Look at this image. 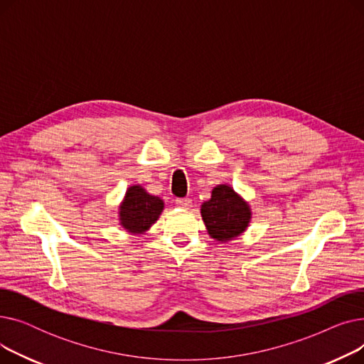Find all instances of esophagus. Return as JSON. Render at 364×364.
I'll use <instances>...</instances> for the list:
<instances>
[{"mask_svg": "<svg viewBox=\"0 0 364 364\" xmlns=\"http://www.w3.org/2000/svg\"><path fill=\"white\" fill-rule=\"evenodd\" d=\"M176 203H177V206H180V208L188 209L190 206H192V199H188V198H181V199H177V200H176Z\"/></svg>", "mask_w": 364, "mask_h": 364, "instance_id": "34e87169", "label": "esophagus"}]
</instances>
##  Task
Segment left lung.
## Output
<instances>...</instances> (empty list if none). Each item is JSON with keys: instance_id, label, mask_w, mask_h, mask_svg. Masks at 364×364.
Listing matches in <instances>:
<instances>
[{"instance_id": "left-lung-1", "label": "left lung", "mask_w": 364, "mask_h": 364, "mask_svg": "<svg viewBox=\"0 0 364 364\" xmlns=\"http://www.w3.org/2000/svg\"><path fill=\"white\" fill-rule=\"evenodd\" d=\"M202 220L213 239L228 242L240 236L251 221V208L230 186L213 188L211 199L200 206Z\"/></svg>"}]
</instances>
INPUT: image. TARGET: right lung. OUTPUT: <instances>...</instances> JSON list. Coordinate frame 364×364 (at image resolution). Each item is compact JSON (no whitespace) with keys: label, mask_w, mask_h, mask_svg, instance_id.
I'll return each mask as SVG.
<instances>
[{"label":"right lung","mask_w":364,"mask_h":364,"mask_svg":"<svg viewBox=\"0 0 364 364\" xmlns=\"http://www.w3.org/2000/svg\"><path fill=\"white\" fill-rule=\"evenodd\" d=\"M164 200L149 195L141 186H131L119 206V221L128 233L141 235L156 223Z\"/></svg>","instance_id":"obj_1"}]
</instances>
